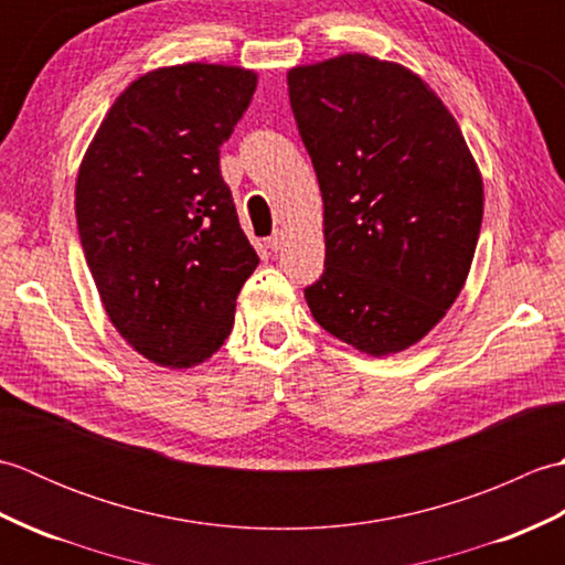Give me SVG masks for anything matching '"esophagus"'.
Instances as JSON below:
<instances>
[{
  "label": "esophagus",
  "mask_w": 565,
  "mask_h": 565,
  "mask_svg": "<svg viewBox=\"0 0 565 565\" xmlns=\"http://www.w3.org/2000/svg\"><path fill=\"white\" fill-rule=\"evenodd\" d=\"M284 243H286V233L279 231V233H274V235L267 239V247H269L271 252H279V249L284 247Z\"/></svg>",
  "instance_id": "esophagus-1"
}]
</instances>
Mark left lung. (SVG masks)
<instances>
[{"label":"left lung","instance_id":"1","mask_svg":"<svg viewBox=\"0 0 565 565\" xmlns=\"http://www.w3.org/2000/svg\"><path fill=\"white\" fill-rule=\"evenodd\" d=\"M289 99L322 194L326 271L306 289L322 330L398 354L461 294L483 179L447 106L413 70L364 53L291 67Z\"/></svg>","mask_w":565,"mask_h":565}]
</instances>
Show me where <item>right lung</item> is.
Masks as SVG:
<instances>
[{
    "label": "right lung",
    "mask_w": 565,
    "mask_h": 565,
    "mask_svg": "<svg viewBox=\"0 0 565 565\" xmlns=\"http://www.w3.org/2000/svg\"><path fill=\"white\" fill-rule=\"evenodd\" d=\"M257 87L245 67L184 63L130 82L84 152L75 213L106 316L152 364L221 350L259 257L221 177Z\"/></svg>",
    "instance_id": "1"
}]
</instances>
